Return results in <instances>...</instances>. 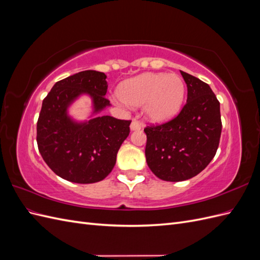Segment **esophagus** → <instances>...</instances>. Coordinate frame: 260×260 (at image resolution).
<instances>
[{
  "label": "esophagus",
  "instance_id": "34e87169",
  "mask_svg": "<svg viewBox=\"0 0 260 260\" xmlns=\"http://www.w3.org/2000/svg\"><path fill=\"white\" fill-rule=\"evenodd\" d=\"M130 129L132 131H136V130H140L141 129V123L137 120H132L131 124H130Z\"/></svg>",
  "mask_w": 260,
  "mask_h": 260
}]
</instances>
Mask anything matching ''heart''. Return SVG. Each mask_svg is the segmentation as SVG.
Instances as JSON below:
<instances>
[{
	"mask_svg": "<svg viewBox=\"0 0 260 260\" xmlns=\"http://www.w3.org/2000/svg\"><path fill=\"white\" fill-rule=\"evenodd\" d=\"M185 86L178 75L148 73L122 82L118 96L123 103L141 106L149 121L161 123L170 120L183 103Z\"/></svg>",
	"mask_w": 260,
	"mask_h": 260,
	"instance_id": "b5f03b06",
	"label": "heart"
}]
</instances>
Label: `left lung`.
I'll return each mask as SVG.
<instances>
[{"label": "left lung", "instance_id": "8db88e82", "mask_svg": "<svg viewBox=\"0 0 260 260\" xmlns=\"http://www.w3.org/2000/svg\"><path fill=\"white\" fill-rule=\"evenodd\" d=\"M180 73L187 86L186 104L174 119L144 129L147 166L157 178L170 182L191 179L208 166L222 129L220 103L210 86Z\"/></svg>", "mask_w": 260, "mask_h": 260}]
</instances>
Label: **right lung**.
<instances>
[{
    "label": "right lung",
    "mask_w": 260,
    "mask_h": 260,
    "mask_svg": "<svg viewBox=\"0 0 260 260\" xmlns=\"http://www.w3.org/2000/svg\"><path fill=\"white\" fill-rule=\"evenodd\" d=\"M106 75L84 70L57 81L43 100L37 123V143L42 158L58 177L88 184L105 179L116 164L117 153L130 133L131 120L112 116L77 122L68 107L81 94L93 102V114L109 106Z\"/></svg>",
    "instance_id": "add662e5"
}]
</instances>
